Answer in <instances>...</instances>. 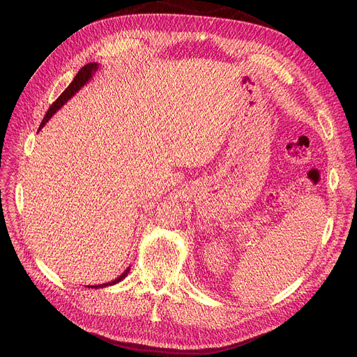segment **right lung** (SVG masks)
Listing matches in <instances>:
<instances>
[{
	"instance_id": "add662e5",
	"label": "right lung",
	"mask_w": 357,
	"mask_h": 357,
	"mask_svg": "<svg viewBox=\"0 0 357 357\" xmlns=\"http://www.w3.org/2000/svg\"><path fill=\"white\" fill-rule=\"evenodd\" d=\"M96 70H98V65L96 63V62H93V63H87V65H84L79 72H77V75L75 76V79H73V82L66 87V90L58 97V100L55 101V103L49 107V110H47V113L45 114V117H43V120H42V123H40V126H39V130H42L43 128V126L52 119V116L66 103L68 100H70L86 83H89V80L93 77V75L96 73ZM128 273H130V267L119 277V278H116V280H113L112 282H106V284H100V285H87V288H105V287H109V285H114V284H117V282H120L121 280H124L127 275H128Z\"/></svg>"
}]
</instances>
